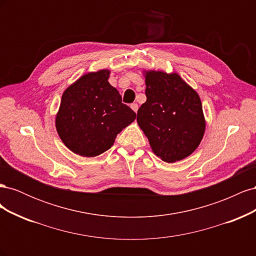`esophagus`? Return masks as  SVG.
Returning <instances> with one entry per match:
<instances>
[{"mask_svg":"<svg viewBox=\"0 0 256 256\" xmlns=\"http://www.w3.org/2000/svg\"><path fill=\"white\" fill-rule=\"evenodd\" d=\"M131 109H132L136 113L138 112V104H131Z\"/></svg>","mask_w":256,"mask_h":256,"instance_id":"34e87169","label":"esophagus"}]
</instances>
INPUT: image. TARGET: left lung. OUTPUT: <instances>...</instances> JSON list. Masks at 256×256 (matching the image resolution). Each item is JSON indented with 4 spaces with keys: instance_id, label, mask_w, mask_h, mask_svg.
<instances>
[{
    "instance_id": "obj_1",
    "label": "left lung",
    "mask_w": 256,
    "mask_h": 256,
    "mask_svg": "<svg viewBox=\"0 0 256 256\" xmlns=\"http://www.w3.org/2000/svg\"><path fill=\"white\" fill-rule=\"evenodd\" d=\"M146 102L138 124L152 152L173 164L188 157L202 141L205 118L198 92L177 74L146 72Z\"/></svg>"
}]
</instances>
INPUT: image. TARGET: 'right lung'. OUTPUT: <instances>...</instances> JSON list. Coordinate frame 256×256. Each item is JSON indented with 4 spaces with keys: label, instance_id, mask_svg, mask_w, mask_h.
<instances>
[{
    "label": "right lung",
    "instance_id": "1",
    "mask_svg": "<svg viewBox=\"0 0 256 256\" xmlns=\"http://www.w3.org/2000/svg\"><path fill=\"white\" fill-rule=\"evenodd\" d=\"M102 69L82 76L62 96L56 126L60 140L74 154L95 157L110 150L115 138L136 120Z\"/></svg>",
    "mask_w": 256,
    "mask_h": 256
}]
</instances>
